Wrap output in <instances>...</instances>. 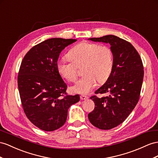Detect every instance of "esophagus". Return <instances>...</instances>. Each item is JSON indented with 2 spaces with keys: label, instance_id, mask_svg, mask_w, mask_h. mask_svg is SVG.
Segmentation results:
<instances>
[{
  "label": "esophagus",
  "instance_id": "34e87169",
  "mask_svg": "<svg viewBox=\"0 0 158 158\" xmlns=\"http://www.w3.org/2000/svg\"><path fill=\"white\" fill-rule=\"evenodd\" d=\"M81 99L82 100H85L87 99H88V97L85 96V95H81Z\"/></svg>",
  "mask_w": 158,
  "mask_h": 158
}]
</instances>
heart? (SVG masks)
Masks as SVG:
<instances>
[{
  "label": "heart",
  "mask_w": 158,
  "mask_h": 158,
  "mask_svg": "<svg viewBox=\"0 0 158 158\" xmlns=\"http://www.w3.org/2000/svg\"><path fill=\"white\" fill-rule=\"evenodd\" d=\"M69 62L59 60L56 63L58 71L69 81H75L77 77V67L83 65L84 75L71 87L72 92L87 94L95 87L97 81L104 83L110 77L113 68V54L110 47L99 46L95 43L82 42L69 51Z\"/></svg>",
  "instance_id": "b5f03b06"
}]
</instances>
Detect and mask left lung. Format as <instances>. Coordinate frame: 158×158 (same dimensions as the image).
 Returning <instances> with one entry per match:
<instances>
[{"instance_id":"8db88e82","label":"left lung","mask_w":158,"mask_h":158,"mask_svg":"<svg viewBox=\"0 0 158 158\" xmlns=\"http://www.w3.org/2000/svg\"><path fill=\"white\" fill-rule=\"evenodd\" d=\"M88 40L111 45L114 62L111 73L105 84L95 91L96 94L106 96L91 97L95 109L88 115L92 125L107 130L123 122L138 102L143 67L135 48L124 39L109 35Z\"/></svg>"}]
</instances>
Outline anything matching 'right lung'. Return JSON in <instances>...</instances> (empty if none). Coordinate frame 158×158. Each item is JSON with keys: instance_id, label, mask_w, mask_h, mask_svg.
I'll use <instances>...</instances> for the list:
<instances>
[{"instance_id": "add662e5", "label": "right lung", "mask_w": 158, "mask_h": 158, "mask_svg": "<svg viewBox=\"0 0 158 158\" xmlns=\"http://www.w3.org/2000/svg\"><path fill=\"white\" fill-rule=\"evenodd\" d=\"M75 41L61 38L44 40L31 48L20 67L18 87L24 111L42 130L62 127L69 108L79 102V95H67V84L56 67L60 52Z\"/></svg>"}]
</instances>
